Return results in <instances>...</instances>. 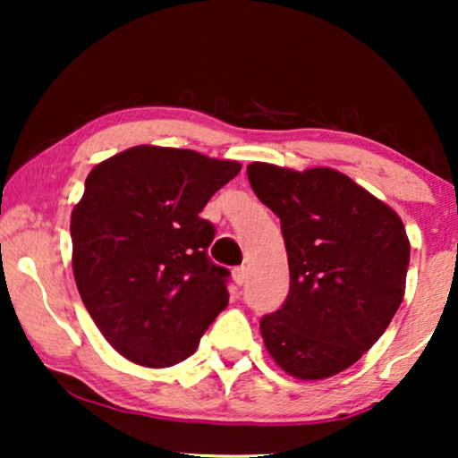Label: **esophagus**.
<instances>
[{"label": "esophagus", "instance_id": "1", "mask_svg": "<svg viewBox=\"0 0 458 458\" xmlns=\"http://www.w3.org/2000/svg\"><path fill=\"white\" fill-rule=\"evenodd\" d=\"M231 275H233V281L237 285H243L246 284V279H248V268L246 267H235L233 271H231Z\"/></svg>", "mask_w": 458, "mask_h": 458}]
</instances>
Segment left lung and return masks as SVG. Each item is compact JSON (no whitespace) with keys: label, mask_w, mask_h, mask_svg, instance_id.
<instances>
[{"label":"left lung","mask_w":458,"mask_h":458,"mask_svg":"<svg viewBox=\"0 0 458 458\" xmlns=\"http://www.w3.org/2000/svg\"><path fill=\"white\" fill-rule=\"evenodd\" d=\"M248 179L279 216L290 265V293L260 318L262 340L293 377H331L384 335L403 302L411 259L404 225L334 168L298 173L252 162Z\"/></svg>","instance_id":"left-lung-1"}]
</instances>
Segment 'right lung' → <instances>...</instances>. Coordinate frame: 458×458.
Instances as JSON below:
<instances>
[{"label": "right lung", "instance_id": "obj_1", "mask_svg": "<svg viewBox=\"0 0 458 458\" xmlns=\"http://www.w3.org/2000/svg\"><path fill=\"white\" fill-rule=\"evenodd\" d=\"M242 171L193 149L137 146L87 174L71 216L72 273L98 329L124 359L171 367L196 352L229 302L199 216Z\"/></svg>", "mask_w": 458, "mask_h": 458}]
</instances>
